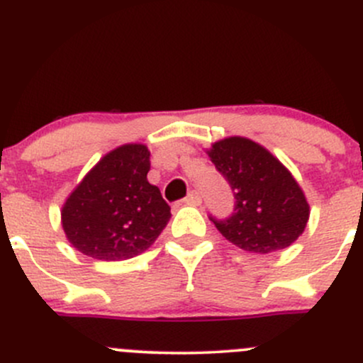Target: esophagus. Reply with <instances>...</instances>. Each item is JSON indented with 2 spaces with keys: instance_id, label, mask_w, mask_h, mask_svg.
<instances>
[{
  "instance_id": "34e87169",
  "label": "esophagus",
  "mask_w": 363,
  "mask_h": 363,
  "mask_svg": "<svg viewBox=\"0 0 363 363\" xmlns=\"http://www.w3.org/2000/svg\"><path fill=\"white\" fill-rule=\"evenodd\" d=\"M182 201H184L186 205H193V207H196V205L201 203V198H200V194H198L196 191H189L188 196H186Z\"/></svg>"
}]
</instances>
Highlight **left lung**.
I'll return each instance as SVG.
<instances>
[{"label":"left lung","instance_id":"left-lung-1","mask_svg":"<svg viewBox=\"0 0 363 363\" xmlns=\"http://www.w3.org/2000/svg\"><path fill=\"white\" fill-rule=\"evenodd\" d=\"M235 194L228 219L211 217L233 245L269 254L292 245L306 228L310 205L287 167L266 147L247 137H226L207 151Z\"/></svg>","mask_w":363,"mask_h":363}]
</instances>
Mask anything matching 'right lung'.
<instances>
[{"mask_svg":"<svg viewBox=\"0 0 363 363\" xmlns=\"http://www.w3.org/2000/svg\"><path fill=\"white\" fill-rule=\"evenodd\" d=\"M150 167L144 144H123L82 179L60 211L76 250L97 261H125L150 249L172 216L147 181Z\"/></svg>","mask_w":363,"mask_h":363,"instance_id":"obj_1","label":"right lung"}]
</instances>
